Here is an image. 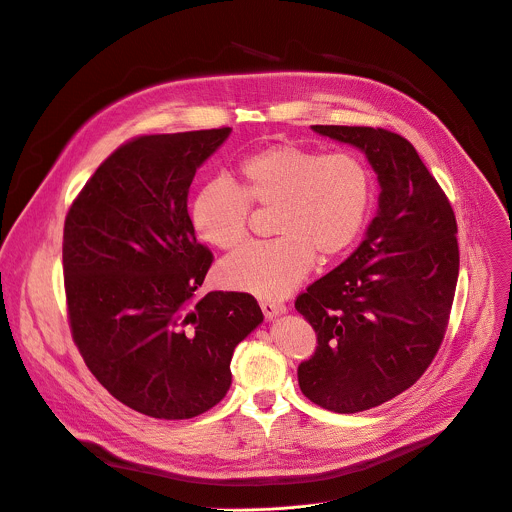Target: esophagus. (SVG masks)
<instances>
[{
  "label": "esophagus",
  "instance_id": "esophagus-1",
  "mask_svg": "<svg viewBox=\"0 0 512 512\" xmlns=\"http://www.w3.org/2000/svg\"><path fill=\"white\" fill-rule=\"evenodd\" d=\"M260 307H262V313H264L266 319H274L276 315L287 311L285 305H282V303H274V301H260Z\"/></svg>",
  "mask_w": 512,
  "mask_h": 512
}]
</instances>
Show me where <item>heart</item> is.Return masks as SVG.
I'll return each mask as SVG.
<instances>
[{"label":"heart","instance_id":"heart-1","mask_svg":"<svg viewBox=\"0 0 512 512\" xmlns=\"http://www.w3.org/2000/svg\"><path fill=\"white\" fill-rule=\"evenodd\" d=\"M374 203V179L354 152L323 154L280 142L246 154L236 187L213 181L191 203V225L209 246H238L250 225V207L274 209L272 242L242 246L219 268L225 287L260 299H282L309 274L315 254L335 258L360 238Z\"/></svg>","mask_w":512,"mask_h":512}]
</instances>
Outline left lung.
<instances>
[{
	"label": "left lung",
	"instance_id": "left-lung-1",
	"mask_svg": "<svg viewBox=\"0 0 512 512\" xmlns=\"http://www.w3.org/2000/svg\"><path fill=\"white\" fill-rule=\"evenodd\" d=\"M313 130L360 148L382 189L366 240L295 301L317 333L297 370L301 392L350 415L405 392L433 362L458 285V223L407 138L368 126Z\"/></svg>",
	"mask_w": 512,
	"mask_h": 512
}]
</instances>
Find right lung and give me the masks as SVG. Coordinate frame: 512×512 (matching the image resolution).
Segmentation results:
<instances>
[{"instance_id":"1","label":"right lung","mask_w":512,"mask_h":512,"mask_svg":"<svg viewBox=\"0 0 512 512\" xmlns=\"http://www.w3.org/2000/svg\"><path fill=\"white\" fill-rule=\"evenodd\" d=\"M230 128L136 136L75 197L63 232L73 342L111 396L154 419H191L232 384L236 346L262 323L248 293L193 301L213 262L187 211L197 168Z\"/></svg>"}]
</instances>
